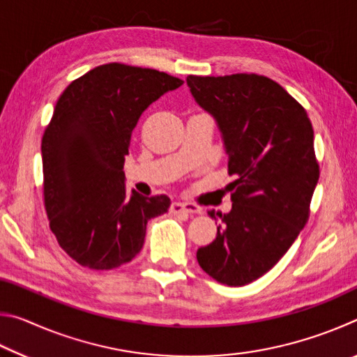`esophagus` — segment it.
Masks as SVG:
<instances>
[{
    "instance_id": "1",
    "label": "esophagus",
    "mask_w": 357,
    "mask_h": 357,
    "mask_svg": "<svg viewBox=\"0 0 357 357\" xmlns=\"http://www.w3.org/2000/svg\"><path fill=\"white\" fill-rule=\"evenodd\" d=\"M172 213H189V214H202V208L195 203H185V202H173L170 204Z\"/></svg>"
}]
</instances>
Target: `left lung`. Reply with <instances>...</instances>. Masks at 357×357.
Here are the masks:
<instances>
[{"label": "left lung", "instance_id": "1", "mask_svg": "<svg viewBox=\"0 0 357 357\" xmlns=\"http://www.w3.org/2000/svg\"><path fill=\"white\" fill-rule=\"evenodd\" d=\"M190 93L219 124L233 206L215 239L197 252L209 277L228 287L259 279L279 263L310 215L319 178L313 128L293 96L258 74L187 77Z\"/></svg>", "mask_w": 357, "mask_h": 357}]
</instances>
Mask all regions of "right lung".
<instances>
[{"label": "right lung", "instance_id": "right-lung-1", "mask_svg": "<svg viewBox=\"0 0 357 357\" xmlns=\"http://www.w3.org/2000/svg\"><path fill=\"white\" fill-rule=\"evenodd\" d=\"M183 83L155 69L108 63L59 96L42 135L44 204L58 244L84 268L132 261L148 220L170 208L167 195H126L123 167L142 113Z\"/></svg>", "mask_w": 357, "mask_h": 357}]
</instances>
